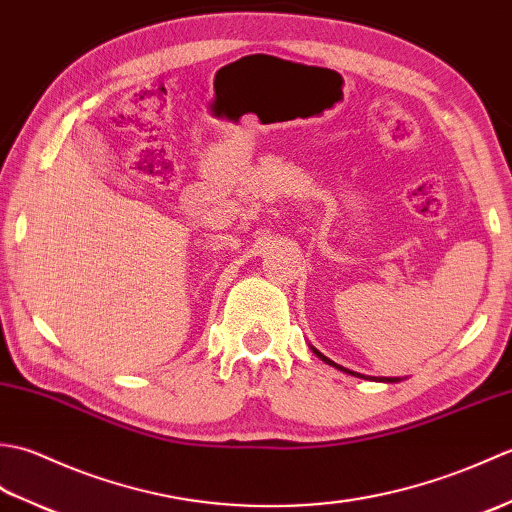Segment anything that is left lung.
<instances>
[{"instance_id":"1","label":"left lung","mask_w":512,"mask_h":512,"mask_svg":"<svg viewBox=\"0 0 512 512\" xmlns=\"http://www.w3.org/2000/svg\"><path fill=\"white\" fill-rule=\"evenodd\" d=\"M310 350L317 354L323 363H328V365H332V367H336V369H341V372H345V374H350V376H356V378H367V380H378V383H400L402 378H398V376H394V378H385V376H365V374H358V372H352V369H345V367H341V365H336L334 361H330L328 356H323L317 347H312L310 345Z\"/></svg>"}]
</instances>
